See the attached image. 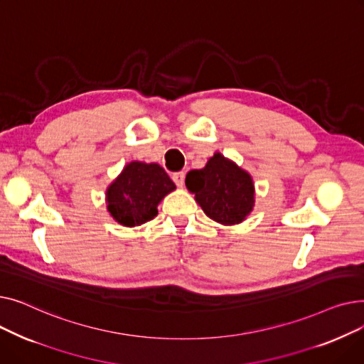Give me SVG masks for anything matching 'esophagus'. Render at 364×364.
I'll return each instance as SVG.
<instances>
[{
  "label": "esophagus",
  "instance_id": "esophagus-1",
  "mask_svg": "<svg viewBox=\"0 0 364 364\" xmlns=\"http://www.w3.org/2000/svg\"><path fill=\"white\" fill-rule=\"evenodd\" d=\"M172 180H174V183H176L178 187H183V184H184V172H183V171L174 172V174H172Z\"/></svg>",
  "mask_w": 364,
  "mask_h": 364
}]
</instances>
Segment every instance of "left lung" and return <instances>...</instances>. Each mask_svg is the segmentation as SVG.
Listing matches in <instances>:
<instances>
[{
    "instance_id": "left-lung-1",
    "label": "left lung",
    "mask_w": 364,
    "mask_h": 364,
    "mask_svg": "<svg viewBox=\"0 0 364 364\" xmlns=\"http://www.w3.org/2000/svg\"><path fill=\"white\" fill-rule=\"evenodd\" d=\"M186 186L195 195L203 213L217 223L237 224L252 211L251 176L220 153H215L205 168L190 171Z\"/></svg>"
}]
</instances>
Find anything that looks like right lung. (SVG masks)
<instances>
[{
    "label": "right lung",
    "instance_id": "obj_1",
    "mask_svg": "<svg viewBox=\"0 0 364 364\" xmlns=\"http://www.w3.org/2000/svg\"><path fill=\"white\" fill-rule=\"evenodd\" d=\"M174 188L158 164L131 162L107 188V209L119 224L140 225L158 215V203Z\"/></svg>",
    "mask_w": 364,
    "mask_h": 364
}]
</instances>
